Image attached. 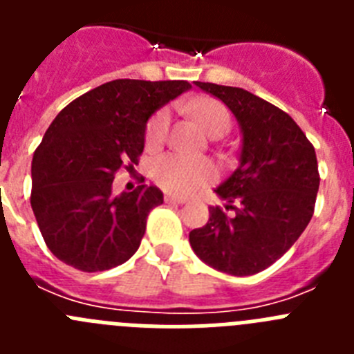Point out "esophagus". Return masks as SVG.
I'll return each mask as SVG.
<instances>
[{
    "label": "esophagus",
    "instance_id": "1",
    "mask_svg": "<svg viewBox=\"0 0 354 354\" xmlns=\"http://www.w3.org/2000/svg\"><path fill=\"white\" fill-rule=\"evenodd\" d=\"M165 202L167 204H174V205H183L186 200L184 198H179V196H171V195H167L165 196Z\"/></svg>",
    "mask_w": 354,
    "mask_h": 354
}]
</instances>
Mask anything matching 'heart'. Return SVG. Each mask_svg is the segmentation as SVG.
I'll return each mask as SVG.
<instances>
[{"mask_svg":"<svg viewBox=\"0 0 354 354\" xmlns=\"http://www.w3.org/2000/svg\"><path fill=\"white\" fill-rule=\"evenodd\" d=\"M187 111L196 118L202 129L211 136H223L230 127V115L221 102L214 99H200L186 104ZM170 111L159 109L152 115L145 129V145L156 149L168 136ZM150 175L154 183L171 195L186 196L200 187L209 186L218 177V170L207 159H193L183 154H162L150 165Z\"/></svg>","mask_w":354,"mask_h":354,"instance_id":"b5f03b06","label":"heart"}]
</instances>
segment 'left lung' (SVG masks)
Masks as SVG:
<instances>
[{
  "mask_svg": "<svg viewBox=\"0 0 354 354\" xmlns=\"http://www.w3.org/2000/svg\"><path fill=\"white\" fill-rule=\"evenodd\" d=\"M195 84L236 115L243 147L239 167L214 189L234 214L209 207V221L189 232V243L214 270L248 277L282 257L312 220L321 180L315 150L271 102L236 86Z\"/></svg>",
  "mask_w": 354,
  "mask_h": 354,
  "instance_id": "obj_1",
  "label": "left lung"
}]
</instances>
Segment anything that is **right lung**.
Here are the masks:
<instances>
[{"instance_id":"1","label":"right lung","mask_w":354,"mask_h":354,"mask_svg":"<svg viewBox=\"0 0 354 354\" xmlns=\"http://www.w3.org/2000/svg\"><path fill=\"white\" fill-rule=\"evenodd\" d=\"M189 88L187 81L115 80L56 115L33 154L30 196L56 259L95 273L133 257L162 193L142 184L115 196L111 184L138 165L150 115Z\"/></svg>"}]
</instances>
